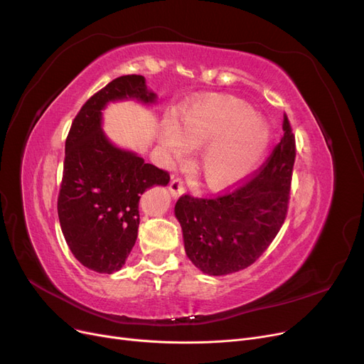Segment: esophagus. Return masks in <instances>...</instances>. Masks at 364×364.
<instances>
[{
    "mask_svg": "<svg viewBox=\"0 0 364 364\" xmlns=\"http://www.w3.org/2000/svg\"><path fill=\"white\" fill-rule=\"evenodd\" d=\"M168 191L170 194L174 197V199H178V197H181L183 193H185V186H183V182L181 179H171L170 185H168Z\"/></svg>",
    "mask_w": 364,
    "mask_h": 364,
    "instance_id": "1",
    "label": "esophagus"
}]
</instances>
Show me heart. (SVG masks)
Returning a JSON list of instances; mask_svg holds the SVG:
<instances>
[{
	"label": "heart",
	"mask_w": 364,
	"mask_h": 364,
	"mask_svg": "<svg viewBox=\"0 0 364 364\" xmlns=\"http://www.w3.org/2000/svg\"><path fill=\"white\" fill-rule=\"evenodd\" d=\"M272 132L253 109L235 98H215L178 112L159 130V142L173 161L203 147L200 170L206 183L223 190L246 179L266 156Z\"/></svg>",
	"instance_id": "heart-1"
}]
</instances>
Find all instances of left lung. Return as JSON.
Listing matches in <instances>:
<instances>
[{"label": "left lung", "mask_w": 364, "mask_h": 364, "mask_svg": "<svg viewBox=\"0 0 364 364\" xmlns=\"http://www.w3.org/2000/svg\"><path fill=\"white\" fill-rule=\"evenodd\" d=\"M284 136L253 179L214 199L185 194L174 215L186 257L211 277L249 267L277 237L287 215L296 158L294 135L284 117Z\"/></svg>", "instance_id": "1"}]
</instances>
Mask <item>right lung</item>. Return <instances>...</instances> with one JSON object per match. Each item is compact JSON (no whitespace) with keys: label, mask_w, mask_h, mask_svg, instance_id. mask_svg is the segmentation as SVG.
I'll list each match as a JSON object with an SVG mask.
<instances>
[{"label":"right lung","mask_w":364,"mask_h":364,"mask_svg":"<svg viewBox=\"0 0 364 364\" xmlns=\"http://www.w3.org/2000/svg\"><path fill=\"white\" fill-rule=\"evenodd\" d=\"M155 105L142 75H121L87 100L65 142L58 214L65 241L82 266L111 274L135 246L141 194L165 186L170 174L117 147L103 132L102 111L114 102Z\"/></svg>","instance_id":"1"}]
</instances>
